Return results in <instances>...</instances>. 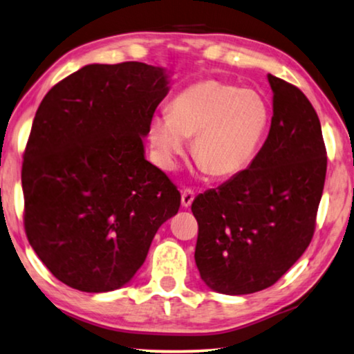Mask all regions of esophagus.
<instances>
[{"mask_svg":"<svg viewBox=\"0 0 354 354\" xmlns=\"http://www.w3.org/2000/svg\"><path fill=\"white\" fill-rule=\"evenodd\" d=\"M194 198H195V192L192 191V189H184V191L181 192V203H183L184 208L191 207Z\"/></svg>","mask_w":354,"mask_h":354,"instance_id":"obj_1","label":"esophagus"}]
</instances>
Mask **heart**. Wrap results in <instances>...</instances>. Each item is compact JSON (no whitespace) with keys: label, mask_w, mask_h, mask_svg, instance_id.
Listing matches in <instances>:
<instances>
[{"label":"heart","mask_w":354,"mask_h":354,"mask_svg":"<svg viewBox=\"0 0 354 354\" xmlns=\"http://www.w3.org/2000/svg\"><path fill=\"white\" fill-rule=\"evenodd\" d=\"M270 124L261 93L205 79L175 95L168 114L154 115L149 140L163 165L173 167L192 138L195 162L216 178L239 175L254 159Z\"/></svg>","instance_id":"obj_1"}]
</instances>
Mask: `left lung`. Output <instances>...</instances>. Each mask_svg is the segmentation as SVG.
<instances>
[{
    "label": "left lung",
    "mask_w": 354,
    "mask_h": 354,
    "mask_svg": "<svg viewBox=\"0 0 354 354\" xmlns=\"http://www.w3.org/2000/svg\"><path fill=\"white\" fill-rule=\"evenodd\" d=\"M273 115L250 168L192 202L198 223L195 263L221 294L240 295L275 284L313 239L328 156L310 100L268 75Z\"/></svg>",
    "instance_id": "left-lung-1"
}]
</instances>
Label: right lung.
I'll use <instances>...</instances> for the list:
<instances>
[{
  "label": "right lung",
  "instance_id": "obj_1",
  "mask_svg": "<svg viewBox=\"0 0 354 354\" xmlns=\"http://www.w3.org/2000/svg\"><path fill=\"white\" fill-rule=\"evenodd\" d=\"M167 84L162 68L141 62L87 65L36 111L22 163L25 234L66 286H124L178 213L181 194L143 146Z\"/></svg>",
  "mask_w": 354,
  "mask_h": 354
}]
</instances>
